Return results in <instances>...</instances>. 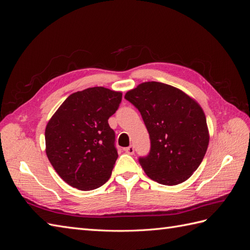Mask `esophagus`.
Instances as JSON below:
<instances>
[{
  "instance_id": "esophagus-1",
  "label": "esophagus",
  "mask_w": 250,
  "mask_h": 250,
  "mask_svg": "<svg viewBox=\"0 0 250 250\" xmlns=\"http://www.w3.org/2000/svg\"><path fill=\"white\" fill-rule=\"evenodd\" d=\"M125 151H126V153L132 155V154L134 153V147H133L132 145H130L129 147H127V148L125 149Z\"/></svg>"
}]
</instances>
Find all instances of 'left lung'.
Listing matches in <instances>:
<instances>
[{"instance_id": "left-lung-1", "label": "left lung", "mask_w": 250, "mask_h": 250, "mask_svg": "<svg viewBox=\"0 0 250 250\" xmlns=\"http://www.w3.org/2000/svg\"><path fill=\"white\" fill-rule=\"evenodd\" d=\"M125 99L141 112L149 133V153L139 157L147 175L165 186L191 177L209 140L200 105L180 89L155 81L142 83L127 92Z\"/></svg>"}]
</instances>
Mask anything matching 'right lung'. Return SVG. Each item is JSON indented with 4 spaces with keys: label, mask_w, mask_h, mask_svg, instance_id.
Masks as SVG:
<instances>
[{
    "label": "right lung",
    "mask_w": 250,
    "mask_h": 250,
    "mask_svg": "<svg viewBox=\"0 0 250 250\" xmlns=\"http://www.w3.org/2000/svg\"><path fill=\"white\" fill-rule=\"evenodd\" d=\"M122 93L97 86L70 95L48 122L46 153L67 185L90 191L109 179L118 158L108 119Z\"/></svg>",
    "instance_id": "obj_1"
}]
</instances>
